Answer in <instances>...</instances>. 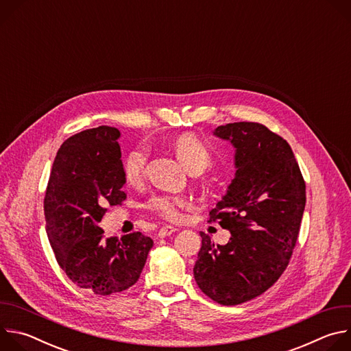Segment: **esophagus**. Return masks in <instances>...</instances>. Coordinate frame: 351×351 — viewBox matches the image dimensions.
<instances>
[{"instance_id":"esophagus-1","label":"esophagus","mask_w":351,"mask_h":351,"mask_svg":"<svg viewBox=\"0 0 351 351\" xmlns=\"http://www.w3.org/2000/svg\"><path fill=\"white\" fill-rule=\"evenodd\" d=\"M173 232H176V228H173V226H169V225H167V226H162V228L158 230V237L164 239V237H167V236H171Z\"/></svg>"}]
</instances>
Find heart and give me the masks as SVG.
I'll use <instances>...</instances> for the list:
<instances>
[{"mask_svg":"<svg viewBox=\"0 0 351 351\" xmlns=\"http://www.w3.org/2000/svg\"><path fill=\"white\" fill-rule=\"evenodd\" d=\"M175 152L187 171L206 169L213 160L211 147L194 134H183L175 141ZM147 164V149L144 145L132 148L122 162L123 176L130 183L141 180ZM187 206V199L180 195H156L149 199L148 207L165 219L175 221L180 217L182 210Z\"/></svg>","mask_w":351,"mask_h":351,"instance_id":"1","label":"heart"}]
</instances>
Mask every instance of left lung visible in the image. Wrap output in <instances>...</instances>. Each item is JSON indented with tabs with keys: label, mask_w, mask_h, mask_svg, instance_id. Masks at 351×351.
Returning a JSON list of instances; mask_svg holds the SVG:
<instances>
[{
	"label": "left lung",
	"mask_w": 351,
	"mask_h": 351,
	"mask_svg": "<svg viewBox=\"0 0 351 351\" xmlns=\"http://www.w3.org/2000/svg\"><path fill=\"white\" fill-rule=\"evenodd\" d=\"M214 136L234 147L236 173L210 222L230 232L214 244L203 232L194 265L198 287L222 306L248 302L283 274L306 207V183L289 143L261 123L218 126Z\"/></svg>",
	"instance_id": "left-lung-1"
}]
</instances>
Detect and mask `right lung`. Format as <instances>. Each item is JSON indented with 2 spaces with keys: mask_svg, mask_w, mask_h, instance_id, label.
Segmentation results:
<instances>
[{
  "mask_svg": "<svg viewBox=\"0 0 351 351\" xmlns=\"http://www.w3.org/2000/svg\"><path fill=\"white\" fill-rule=\"evenodd\" d=\"M119 137L117 128L98 126L65 140L44 198L45 230L60 267L75 285L99 295L133 286L154 244L140 232L106 239L98 226L106 207L126 198Z\"/></svg>",
  "mask_w": 351,
  "mask_h": 351,
  "instance_id": "obj_1",
  "label": "right lung"
}]
</instances>
